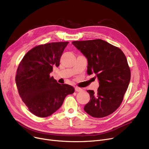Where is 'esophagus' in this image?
I'll use <instances>...</instances> for the list:
<instances>
[{
    "label": "esophagus",
    "instance_id": "esophagus-1",
    "mask_svg": "<svg viewBox=\"0 0 149 149\" xmlns=\"http://www.w3.org/2000/svg\"><path fill=\"white\" fill-rule=\"evenodd\" d=\"M75 91H77V92H80V91H82V89H81V88H78V87H76V88H75Z\"/></svg>",
    "mask_w": 149,
    "mask_h": 149
}]
</instances>
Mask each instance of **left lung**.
<instances>
[{"label": "left lung", "mask_w": 149, "mask_h": 149, "mask_svg": "<svg viewBox=\"0 0 149 149\" xmlns=\"http://www.w3.org/2000/svg\"><path fill=\"white\" fill-rule=\"evenodd\" d=\"M72 43L87 58L88 74H95L99 80L96 92L87 91L91 98L84 110L95 118L111 115L120 107L130 80L126 56L118 47L101 39Z\"/></svg>", "instance_id": "left-lung-1"}]
</instances>
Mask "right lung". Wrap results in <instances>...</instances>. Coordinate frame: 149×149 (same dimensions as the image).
Returning <instances> with one entry per match:
<instances>
[{
    "mask_svg": "<svg viewBox=\"0 0 149 149\" xmlns=\"http://www.w3.org/2000/svg\"><path fill=\"white\" fill-rule=\"evenodd\" d=\"M65 42L37 46L23 57L18 66L15 83L19 95L29 111L39 117L51 115L61 106L65 97L74 92L72 86L57 82L50 77L58 67Z\"/></svg>",
    "mask_w": 149,
    "mask_h": 149,
    "instance_id": "add662e5",
    "label": "right lung"
}]
</instances>
